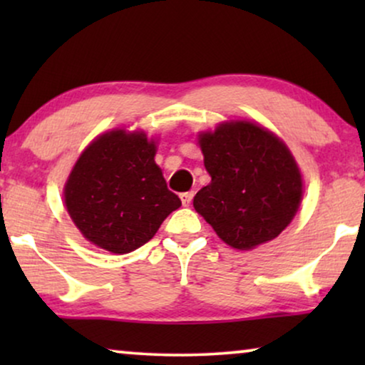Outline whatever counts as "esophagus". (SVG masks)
Listing matches in <instances>:
<instances>
[{
	"instance_id": "34e87169",
	"label": "esophagus",
	"mask_w": 365,
	"mask_h": 365,
	"mask_svg": "<svg viewBox=\"0 0 365 365\" xmlns=\"http://www.w3.org/2000/svg\"><path fill=\"white\" fill-rule=\"evenodd\" d=\"M194 197V191H187V192H182L181 194V201H182V206H189Z\"/></svg>"
}]
</instances>
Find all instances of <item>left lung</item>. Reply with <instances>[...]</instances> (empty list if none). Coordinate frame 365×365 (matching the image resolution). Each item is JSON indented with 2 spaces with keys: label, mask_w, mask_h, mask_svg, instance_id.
<instances>
[{
  "label": "left lung",
  "mask_w": 365,
  "mask_h": 365,
  "mask_svg": "<svg viewBox=\"0 0 365 365\" xmlns=\"http://www.w3.org/2000/svg\"><path fill=\"white\" fill-rule=\"evenodd\" d=\"M197 139L211 182L194 196V209L239 251L277 237L302 201L301 171L286 144L251 121L222 123Z\"/></svg>",
  "instance_id": "8db88e82"
}]
</instances>
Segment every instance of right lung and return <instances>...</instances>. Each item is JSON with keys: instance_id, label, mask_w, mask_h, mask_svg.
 I'll list each match as a JSON object with an SVG mask.
<instances>
[{"instance_id": "obj_1", "label": "right lung", "mask_w": 365, "mask_h": 365, "mask_svg": "<svg viewBox=\"0 0 365 365\" xmlns=\"http://www.w3.org/2000/svg\"><path fill=\"white\" fill-rule=\"evenodd\" d=\"M156 143L143 131L113 129L81 153L64 184L73 222L94 246L113 254L141 247L181 206L154 161Z\"/></svg>"}]
</instances>
